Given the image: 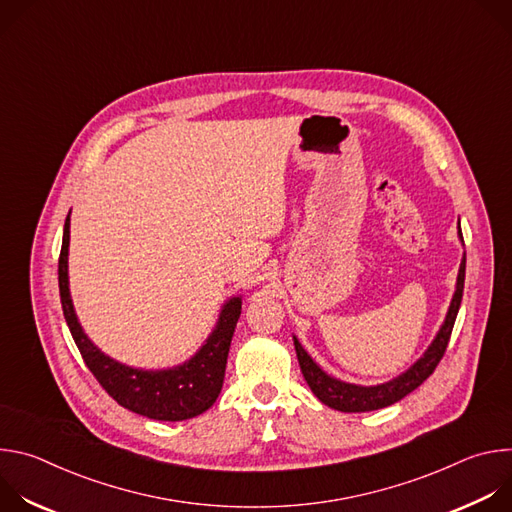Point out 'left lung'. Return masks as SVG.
Segmentation results:
<instances>
[{
    "instance_id": "8db88e82",
    "label": "left lung",
    "mask_w": 512,
    "mask_h": 512,
    "mask_svg": "<svg viewBox=\"0 0 512 512\" xmlns=\"http://www.w3.org/2000/svg\"><path fill=\"white\" fill-rule=\"evenodd\" d=\"M460 225V223H458ZM462 237V231H460ZM464 277H466V253L460 265V273H458V285H456V294L454 300L450 304L446 322L442 326V330L437 332L435 340L431 342V346L427 348V352L413 364V367L403 373L401 377L385 383V385H377V387H358V385H350V383H342L338 379L328 377L318 364L308 356V352L302 348V344L294 338L296 344V354L300 360V369L302 375L306 379V383L310 385V389L314 391V395L328 407L344 411V413H362V411H375V409H383L387 405H393L397 401H401L405 395H409L411 391H415L433 371L437 364H440L442 356L446 354L452 330H454V322L462 304V294H464Z\"/></svg>"
}]
</instances>
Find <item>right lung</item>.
<instances>
[{
	"mask_svg": "<svg viewBox=\"0 0 512 512\" xmlns=\"http://www.w3.org/2000/svg\"><path fill=\"white\" fill-rule=\"evenodd\" d=\"M68 237L70 216H66L62 249L58 257V287L64 320L77 348L99 385L125 409L158 421H182L204 413L223 389L227 356L241 316V298H233L221 312L218 324L206 344L182 367L170 371H137L105 356L85 336L72 310L68 291Z\"/></svg>",
	"mask_w": 512,
	"mask_h": 512,
	"instance_id": "right-lung-1",
	"label": "right lung"
}]
</instances>
